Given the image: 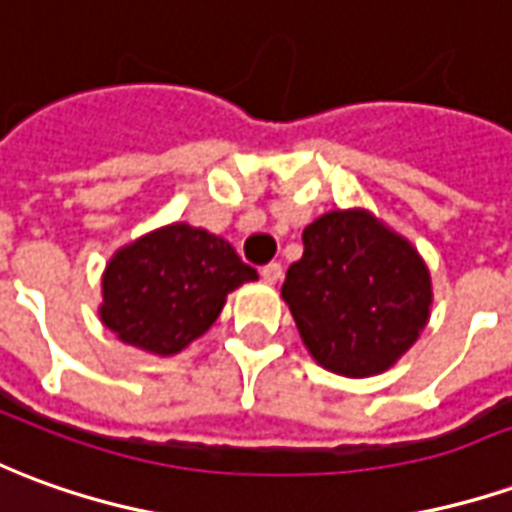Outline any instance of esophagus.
<instances>
[{
  "instance_id": "34e87169",
  "label": "esophagus",
  "mask_w": 512,
  "mask_h": 512,
  "mask_svg": "<svg viewBox=\"0 0 512 512\" xmlns=\"http://www.w3.org/2000/svg\"><path fill=\"white\" fill-rule=\"evenodd\" d=\"M260 277L274 285V282L282 280V266H280V263H268V266L260 268Z\"/></svg>"
}]
</instances>
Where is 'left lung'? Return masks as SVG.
I'll list each match as a JSON object with an SVG mask.
<instances>
[{"label":"left lung","instance_id":"obj_1","mask_svg":"<svg viewBox=\"0 0 512 512\" xmlns=\"http://www.w3.org/2000/svg\"><path fill=\"white\" fill-rule=\"evenodd\" d=\"M282 299L316 363L343 377L391 368L430 318V271L402 235L366 210L307 224Z\"/></svg>","mask_w":512,"mask_h":512}]
</instances>
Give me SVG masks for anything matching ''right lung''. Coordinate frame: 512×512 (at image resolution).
Returning a JSON list of instances; mask_svg holds the SVG:
<instances>
[{
	"label": "right lung",
	"instance_id": "1",
	"mask_svg": "<svg viewBox=\"0 0 512 512\" xmlns=\"http://www.w3.org/2000/svg\"><path fill=\"white\" fill-rule=\"evenodd\" d=\"M257 280L224 238L171 224L124 246L102 280V321L124 343L174 355L219 318L232 288Z\"/></svg>",
	"mask_w": 512,
	"mask_h": 512
}]
</instances>
